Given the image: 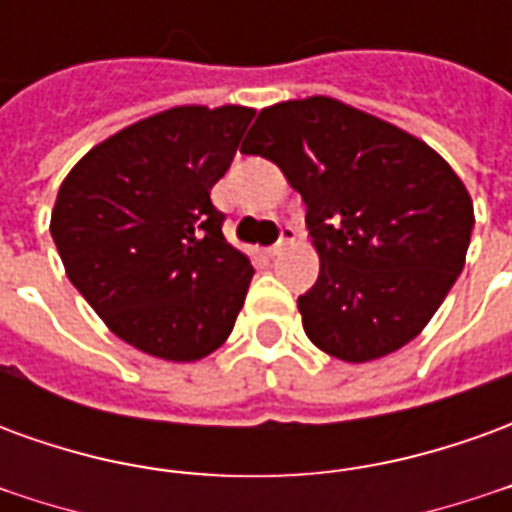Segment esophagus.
Returning <instances> with one entry per match:
<instances>
[{
    "label": "esophagus",
    "instance_id": "34e87169",
    "mask_svg": "<svg viewBox=\"0 0 512 512\" xmlns=\"http://www.w3.org/2000/svg\"><path fill=\"white\" fill-rule=\"evenodd\" d=\"M293 241H296V230H293L290 224H285V227L279 230V241H277V244L268 246V255H279V252H282V249H285V246H288V244H293Z\"/></svg>",
    "mask_w": 512,
    "mask_h": 512
}]
</instances>
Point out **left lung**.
<instances>
[{
    "label": "left lung",
    "instance_id": "obj_1",
    "mask_svg": "<svg viewBox=\"0 0 512 512\" xmlns=\"http://www.w3.org/2000/svg\"><path fill=\"white\" fill-rule=\"evenodd\" d=\"M241 153L274 161L307 205L321 274L299 312L312 343L370 362L414 340L463 271L474 208L417 136L334 98L268 106Z\"/></svg>",
    "mask_w": 512,
    "mask_h": 512
}]
</instances>
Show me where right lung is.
<instances>
[{
    "label": "right lung",
    "mask_w": 512,
    "mask_h": 512,
    "mask_svg": "<svg viewBox=\"0 0 512 512\" xmlns=\"http://www.w3.org/2000/svg\"><path fill=\"white\" fill-rule=\"evenodd\" d=\"M246 106H178L93 147L62 180L51 238L112 332L167 362L230 337L255 268L211 202L252 123Z\"/></svg>",
    "instance_id": "obj_1"
}]
</instances>
